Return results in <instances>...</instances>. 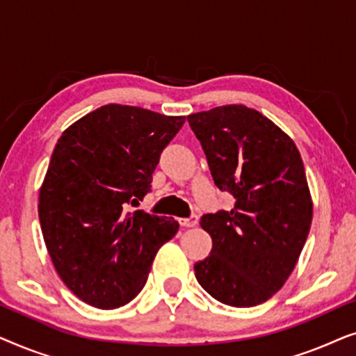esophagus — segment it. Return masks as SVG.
I'll return each mask as SVG.
<instances>
[{
    "label": "esophagus",
    "instance_id": "obj_1",
    "mask_svg": "<svg viewBox=\"0 0 356 356\" xmlns=\"http://www.w3.org/2000/svg\"><path fill=\"white\" fill-rule=\"evenodd\" d=\"M197 216H191L188 218H179V225L181 227H186V228H191V227H196L197 225Z\"/></svg>",
    "mask_w": 356,
    "mask_h": 356
}]
</instances>
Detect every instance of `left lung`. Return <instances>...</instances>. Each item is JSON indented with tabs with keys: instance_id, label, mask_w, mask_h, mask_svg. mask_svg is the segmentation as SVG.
Instances as JSON below:
<instances>
[{
	"instance_id": "8db88e82",
	"label": "left lung",
	"mask_w": 356,
	"mask_h": 356,
	"mask_svg": "<svg viewBox=\"0 0 356 356\" xmlns=\"http://www.w3.org/2000/svg\"><path fill=\"white\" fill-rule=\"evenodd\" d=\"M213 183L235 197L230 211L201 217L212 251L194 264L204 290L250 308L293 272L313 220L303 160L293 140L254 108L223 105L188 116Z\"/></svg>"
}]
</instances>
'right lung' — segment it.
Here are the masks:
<instances>
[{"label": "right lung", "mask_w": 356, "mask_h": 356, "mask_svg": "<svg viewBox=\"0 0 356 356\" xmlns=\"http://www.w3.org/2000/svg\"><path fill=\"white\" fill-rule=\"evenodd\" d=\"M184 123L140 106L110 104L58 139L38 196V218L53 266L84 303L113 309L147 282L173 218L126 212L150 191L160 154Z\"/></svg>", "instance_id": "add662e5"}]
</instances>
